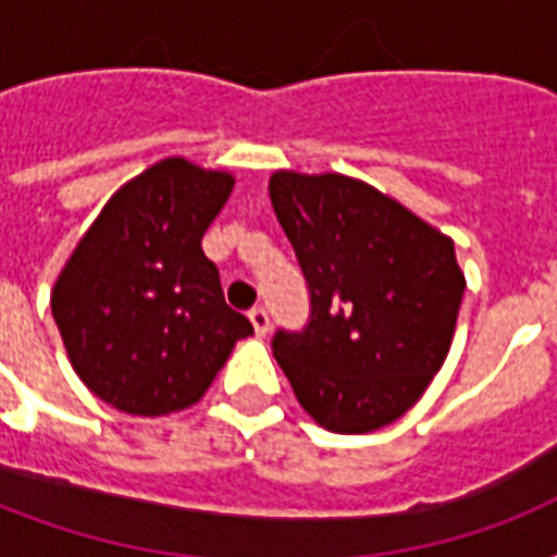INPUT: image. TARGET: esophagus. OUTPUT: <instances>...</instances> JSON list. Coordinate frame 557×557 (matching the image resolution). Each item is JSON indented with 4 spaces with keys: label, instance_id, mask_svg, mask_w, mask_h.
<instances>
[{
    "label": "esophagus",
    "instance_id": "1",
    "mask_svg": "<svg viewBox=\"0 0 557 557\" xmlns=\"http://www.w3.org/2000/svg\"><path fill=\"white\" fill-rule=\"evenodd\" d=\"M248 318H251L253 332H257V335H265V332H269L271 318H269V312H265V309H262V306H253L251 312H248Z\"/></svg>",
    "mask_w": 557,
    "mask_h": 557
}]
</instances>
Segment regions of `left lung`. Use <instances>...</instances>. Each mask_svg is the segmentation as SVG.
I'll return each mask as SVG.
<instances>
[{
    "mask_svg": "<svg viewBox=\"0 0 557 557\" xmlns=\"http://www.w3.org/2000/svg\"><path fill=\"white\" fill-rule=\"evenodd\" d=\"M269 193L309 288V323L271 338L297 401L332 433L396 422L454 341L466 295L454 239L341 173L280 170Z\"/></svg>",
    "mask_w": 557,
    "mask_h": 557,
    "instance_id": "8db88e82",
    "label": "left lung"
}]
</instances>
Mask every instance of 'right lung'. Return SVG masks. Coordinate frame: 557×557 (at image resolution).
<instances>
[{
    "label": "right lung",
    "mask_w": 557,
    "mask_h": 557,
    "mask_svg": "<svg viewBox=\"0 0 557 557\" xmlns=\"http://www.w3.org/2000/svg\"><path fill=\"white\" fill-rule=\"evenodd\" d=\"M234 176L164 159L126 182L83 234L51 292L81 381L133 416L196 405L251 321L225 304L201 236Z\"/></svg>",
    "instance_id": "add662e5"
}]
</instances>
